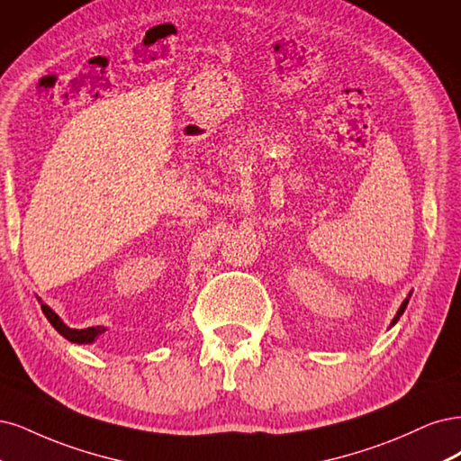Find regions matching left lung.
Masks as SVG:
<instances>
[{"instance_id":"obj_1","label":"left lung","mask_w":461,"mask_h":461,"mask_svg":"<svg viewBox=\"0 0 461 461\" xmlns=\"http://www.w3.org/2000/svg\"><path fill=\"white\" fill-rule=\"evenodd\" d=\"M410 296H411V293L406 296V299H404V303L402 304H400V308H398V312H396V316L393 318V321H391V328H393V325L400 320V316H402L404 314V310H406V306H408V303H410Z\"/></svg>"}]
</instances>
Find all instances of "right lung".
<instances>
[{
  "label": "right lung",
  "mask_w": 461,
  "mask_h": 461,
  "mask_svg": "<svg viewBox=\"0 0 461 461\" xmlns=\"http://www.w3.org/2000/svg\"><path fill=\"white\" fill-rule=\"evenodd\" d=\"M38 301H40V304H41V312L43 314H46V318L50 320V323L53 325V328L61 333L65 339H68L70 343H77V345H94L95 340L99 339V335H103L107 331V328H103V325H97V328H86V330H72V328H68V325L59 318L55 312L48 306V304H43L41 303V299L38 296Z\"/></svg>",
  "instance_id": "right-lung-1"
}]
</instances>
